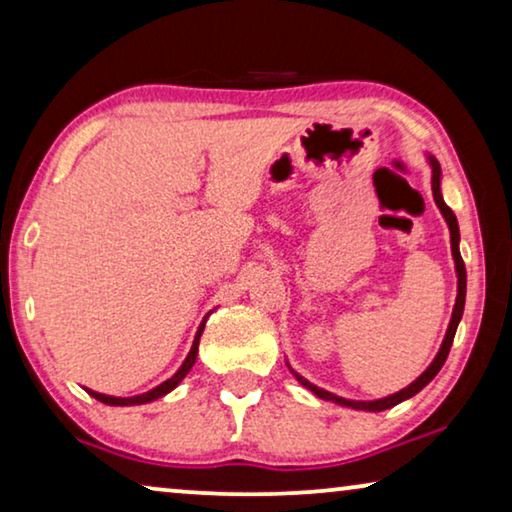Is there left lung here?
<instances>
[{
    "instance_id": "1",
    "label": "left lung",
    "mask_w": 512,
    "mask_h": 512,
    "mask_svg": "<svg viewBox=\"0 0 512 512\" xmlns=\"http://www.w3.org/2000/svg\"><path fill=\"white\" fill-rule=\"evenodd\" d=\"M431 190H434V199L438 208H441L443 218L445 222H448L450 227V243H452V257H455V266H457V276H459V283H457V304H455V311H452V320H450V327H448V334H445V341L441 345V350H438V355L434 362H431V366L427 371L422 373L420 378L415 380L413 385H408L406 390H401L397 394H392V397L387 399H378V401H348V399H341L336 397V394H329L325 390H320V387H315L308 383L306 378L297 376V380L304 387H308L313 394H318L320 399H327V401H334V403H341V406H348V408H355V410H373V413H378V410H385V408H392L397 406V403L406 401L410 397H415L417 392L422 390V387H427L431 380L436 378V373L441 371V366L445 364V359H448V352L452 348V341H455V331H457V325L459 320H462V313H464V301H466V266H464V259L462 255H459V227H457V218L455 213H452V208L445 204L443 197H441V167H438V162L431 157Z\"/></svg>"
}]
</instances>
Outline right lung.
I'll return each mask as SVG.
<instances>
[{
	"label": "right lung",
	"mask_w": 512,
	"mask_h": 512,
	"mask_svg": "<svg viewBox=\"0 0 512 512\" xmlns=\"http://www.w3.org/2000/svg\"><path fill=\"white\" fill-rule=\"evenodd\" d=\"M201 331H204V322H201V327H199V331H197V336H194V343H192L190 355L185 357V362H183L181 369H178L176 376H174V378H169L167 383H162L160 387H155V390H150V392H146V394H139V397H127V399L106 397V394H97V392H90V390H88V392H90L92 397H95L97 401L109 403V406H139V403H148V401H153V399H160V397H164V394L174 390V387H176L178 383H181V380L187 376V371L192 369L194 359H197V350H199V336H201Z\"/></svg>",
	"instance_id": "obj_1"
}]
</instances>
